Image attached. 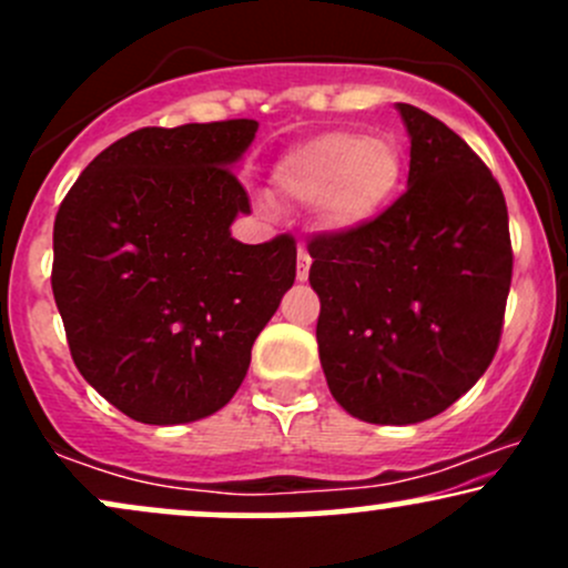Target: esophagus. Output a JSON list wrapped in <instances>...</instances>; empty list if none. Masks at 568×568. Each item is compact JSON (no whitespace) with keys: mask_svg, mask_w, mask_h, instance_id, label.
I'll use <instances>...</instances> for the list:
<instances>
[{"mask_svg":"<svg viewBox=\"0 0 568 568\" xmlns=\"http://www.w3.org/2000/svg\"><path fill=\"white\" fill-rule=\"evenodd\" d=\"M310 264H312L310 253H306L304 247H298V262H296V280H298V283H304V280L310 277Z\"/></svg>","mask_w":568,"mask_h":568,"instance_id":"34e87169","label":"esophagus"}]
</instances>
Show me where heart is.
<instances>
[{
    "label": "heart",
    "instance_id": "obj_1",
    "mask_svg": "<svg viewBox=\"0 0 568 568\" xmlns=\"http://www.w3.org/2000/svg\"><path fill=\"white\" fill-rule=\"evenodd\" d=\"M406 160L387 135L325 130L285 149L272 184L283 200L317 207L328 230L349 232L376 221L400 192Z\"/></svg>",
    "mask_w": 568,
    "mask_h": 568
}]
</instances>
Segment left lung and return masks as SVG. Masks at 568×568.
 I'll return each mask as SVG.
<instances>
[{
	"label": "left lung",
	"mask_w": 568,
	"mask_h": 568,
	"mask_svg": "<svg viewBox=\"0 0 568 568\" xmlns=\"http://www.w3.org/2000/svg\"><path fill=\"white\" fill-rule=\"evenodd\" d=\"M397 112L410 139L406 192L371 224L306 245L325 382L371 425L433 419L484 376L513 280L497 179L433 114Z\"/></svg>",
	"instance_id": "8db88e82"
}]
</instances>
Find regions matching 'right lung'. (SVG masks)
Listing matches in <instances>:
<instances>
[{"mask_svg":"<svg viewBox=\"0 0 568 568\" xmlns=\"http://www.w3.org/2000/svg\"><path fill=\"white\" fill-rule=\"evenodd\" d=\"M256 120L141 128L84 168L58 207L53 296L84 382L143 425L232 400L251 347L296 280V240L232 237V165Z\"/></svg>","mask_w":568,"mask_h":568,"instance_id":"right-lung-1","label":"right lung"}]
</instances>
